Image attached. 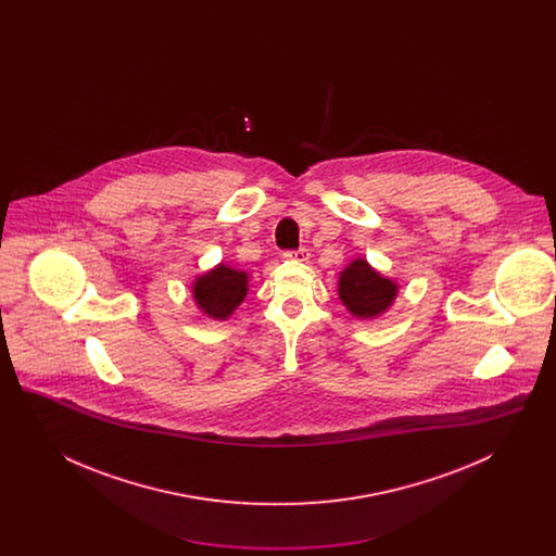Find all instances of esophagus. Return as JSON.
<instances>
[{
  "label": "esophagus",
  "mask_w": 556,
  "mask_h": 556,
  "mask_svg": "<svg viewBox=\"0 0 556 556\" xmlns=\"http://www.w3.org/2000/svg\"><path fill=\"white\" fill-rule=\"evenodd\" d=\"M286 258L291 261H298V263H306L311 258V252L306 248H298V250H288L286 252Z\"/></svg>",
  "instance_id": "1"
}]
</instances>
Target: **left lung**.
Wrapping results in <instances>:
<instances>
[{"label": "left lung", "mask_w": 556, "mask_h": 556, "mask_svg": "<svg viewBox=\"0 0 556 556\" xmlns=\"http://www.w3.org/2000/svg\"><path fill=\"white\" fill-rule=\"evenodd\" d=\"M338 291L345 308L354 317L375 318L392 306L397 286L381 277L367 261L361 258L342 270Z\"/></svg>", "instance_id": "8db88e82"}]
</instances>
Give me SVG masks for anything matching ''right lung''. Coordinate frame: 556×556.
I'll use <instances>...</instances> for the list:
<instances>
[{"label":"right lung","instance_id":"1","mask_svg":"<svg viewBox=\"0 0 556 556\" xmlns=\"http://www.w3.org/2000/svg\"><path fill=\"white\" fill-rule=\"evenodd\" d=\"M248 293V275L231 266L218 265L193 283L198 306L212 318H227Z\"/></svg>","mask_w":556,"mask_h":556}]
</instances>
